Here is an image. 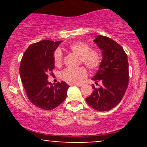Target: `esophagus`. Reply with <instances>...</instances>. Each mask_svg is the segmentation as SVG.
<instances>
[{
    "label": "esophagus",
    "instance_id": "1",
    "mask_svg": "<svg viewBox=\"0 0 147 147\" xmlns=\"http://www.w3.org/2000/svg\"><path fill=\"white\" fill-rule=\"evenodd\" d=\"M74 85L77 86H83L84 84H82V83H80V84H74Z\"/></svg>",
    "mask_w": 147,
    "mask_h": 147
}]
</instances>
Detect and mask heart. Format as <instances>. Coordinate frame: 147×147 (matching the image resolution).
Segmentation results:
<instances>
[{
	"label": "heart",
	"mask_w": 147,
	"mask_h": 147,
	"mask_svg": "<svg viewBox=\"0 0 147 147\" xmlns=\"http://www.w3.org/2000/svg\"><path fill=\"white\" fill-rule=\"evenodd\" d=\"M69 50L79 57V62L84 63L90 70H96L102 63V56L98 50L90 49L86 43L83 41L74 42L69 45ZM54 63L55 66L62 65V54L59 50L54 53ZM88 75L85 67L80 66L77 68H66L61 72V78L68 84L79 83Z\"/></svg>",
	"instance_id": "obj_1"
}]
</instances>
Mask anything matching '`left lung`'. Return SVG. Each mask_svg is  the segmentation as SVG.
I'll return each instance as SVG.
<instances>
[{"label": "left lung", "mask_w": 147, "mask_h": 147, "mask_svg": "<svg viewBox=\"0 0 147 147\" xmlns=\"http://www.w3.org/2000/svg\"><path fill=\"white\" fill-rule=\"evenodd\" d=\"M94 42L102 50V60L95 77L98 88L92 84V94L86 98L89 106L98 111L113 109L121 102L129 84V63L127 55L117 42L102 35L95 36Z\"/></svg>", "instance_id": "8db88e82"}]
</instances>
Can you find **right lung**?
I'll list each match as a JSON object with an SVG mask.
<instances>
[{
    "label": "right lung",
    "mask_w": 147,
    "mask_h": 147,
    "mask_svg": "<svg viewBox=\"0 0 147 147\" xmlns=\"http://www.w3.org/2000/svg\"><path fill=\"white\" fill-rule=\"evenodd\" d=\"M62 41L43 40L25 50L20 65V76L29 100L44 110H52L66 98L70 87L65 82H48V73L55 68L54 52Z\"/></svg>",
    "instance_id": "1"
}]
</instances>
